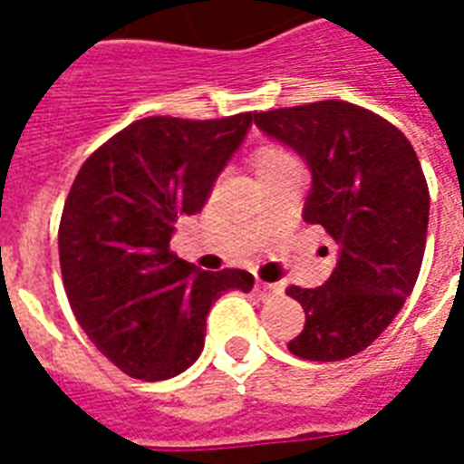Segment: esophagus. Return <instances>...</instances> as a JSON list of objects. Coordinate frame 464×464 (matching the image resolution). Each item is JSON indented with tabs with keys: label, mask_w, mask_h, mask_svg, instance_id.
<instances>
[{
	"label": "esophagus",
	"mask_w": 464,
	"mask_h": 464,
	"mask_svg": "<svg viewBox=\"0 0 464 464\" xmlns=\"http://www.w3.org/2000/svg\"><path fill=\"white\" fill-rule=\"evenodd\" d=\"M255 294L260 296V301H272V298L282 296V286H279V284L257 282L255 284Z\"/></svg>",
	"instance_id": "1"
}]
</instances>
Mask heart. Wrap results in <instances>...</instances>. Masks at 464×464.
I'll list each match as a JSON object with an SVG mask.
<instances>
[{
    "mask_svg": "<svg viewBox=\"0 0 464 464\" xmlns=\"http://www.w3.org/2000/svg\"><path fill=\"white\" fill-rule=\"evenodd\" d=\"M253 168H255V175L262 178V175L279 173V170H289V168H298V160L296 156L282 147H262L253 154Z\"/></svg>",
    "mask_w": 464,
    "mask_h": 464,
    "instance_id": "heart-1",
    "label": "heart"
}]
</instances>
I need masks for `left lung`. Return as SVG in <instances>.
<instances>
[{
    "instance_id": "obj_1",
    "label": "left lung",
    "mask_w": 464,
    "mask_h": 464,
    "mask_svg": "<svg viewBox=\"0 0 464 464\" xmlns=\"http://www.w3.org/2000/svg\"><path fill=\"white\" fill-rule=\"evenodd\" d=\"M253 120L308 163L304 221L323 226L337 250L323 286L286 289L305 310L289 352L308 361L349 359L381 337L417 284L431 202L421 163L395 125L344 101L255 112Z\"/></svg>"
}]
</instances>
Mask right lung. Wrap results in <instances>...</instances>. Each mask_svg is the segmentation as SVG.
<instances>
[{"instance_id": "add662e5", "label": "right lung", "mask_w": 464, "mask_h": 464, "mask_svg": "<svg viewBox=\"0 0 464 464\" xmlns=\"http://www.w3.org/2000/svg\"><path fill=\"white\" fill-rule=\"evenodd\" d=\"M250 125L253 112L137 120L86 159L69 189L57 236L69 305L98 352L132 378L188 371L211 304L253 289L246 269L202 272L170 253L175 221L202 211Z\"/></svg>"}]
</instances>
